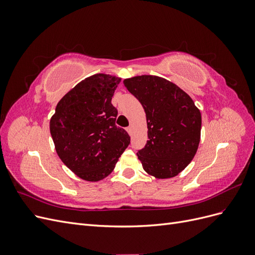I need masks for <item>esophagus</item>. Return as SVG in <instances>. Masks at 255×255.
Masks as SVG:
<instances>
[{"mask_svg": "<svg viewBox=\"0 0 255 255\" xmlns=\"http://www.w3.org/2000/svg\"><path fill=\"white\" fill-rule=\"evenodd\" d=\"M127 130H128V133L129 135H132V133H133V128H132V127H128V128H127Z\"/></svg>", "mask_w": 255, "mask_h": 255, "instance_id": "obj_1", "label": "esophagus"}]
</instances>
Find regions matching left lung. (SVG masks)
Returning a JSON list of instances; mask_svg holds the SVG:
<instances>
[{"mask_svg":"<svg viewBox=\"0 0 255 255\" xmlns=\"http://www.w3.org/2000/svg\"><path fill=\"white\" fill-rule=\"evenodd\" d=\"M123 84L145 113L148 140L137 152L143 170L156 179L177 175L197 153L201 113L186 92L160 76L138 75Z\"/></svg>","mask_w":255,"mask_h":255,"instance_id":"left-lung-1","label":"left lung"}]
</instances>
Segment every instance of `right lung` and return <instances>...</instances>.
<instances>
[{
    "mask_svg": "<svg viewBox=\"0 0 255 255\" xmlns=\"http://www.w3.org/2000/svg\"><path fill=\"white\" fill-rule=\"evenodd\" d=\"M120 82L104 73L86 78L60 99L50 120L57 155L84 181L110 175L129 144L127 130L116 126L118 112L112 104Z\"/></svg>",
    "mask_w": 255,
    "mask_h": 255,
    "instance_id": "right-lung-1",
    "label": "right lung"
}]
</instances>
